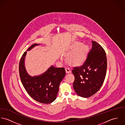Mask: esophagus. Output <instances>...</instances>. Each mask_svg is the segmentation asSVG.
<instances>
[{
	"label": "esophagus",
	"instance_id": "esophagus-1",
	"mask_svg": "<svg viewBox=\"0 0 125 125\" xmlns=\"http://www.w3.org/2000/svg\"><path fill=\"white\" fill-rule=\"evenodd\" d=\"M65 70H66V72L67 73H71V70H70L69 68H66Z\"/></svg>",
	"mask_w": 125,
	"mask_h": 125
}]
</instances>
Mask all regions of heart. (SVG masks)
I'll return each mask as SVG.
<instances>
[{
	"instance_id": "b5f03b06",
	"label": "heart",
	"mask_w": 125,
	"mask_h": 125,
	"mask_svg": "<svg viewBox=\"0 0 125 125\" xmlns=\"http://www.w3.org/2000/svg\"><path fill=\"white\" fill-rule=\"evenodd\" d=\"M77 43L72 49L68 50L69 52L73 50L68 56V60L69 62L73 65H79L83 63L86 56L87 47L85 45Z\"/></svg>"
}]
</instances>
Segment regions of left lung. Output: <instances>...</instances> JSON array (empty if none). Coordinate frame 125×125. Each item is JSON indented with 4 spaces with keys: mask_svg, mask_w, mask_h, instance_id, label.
Instances as JSON below:
<instances>
[{
    "mask_svg": "<svg viewBox=\"0 0 125 125\" xmlns=\"http://www.w3.org/2000/svg\"><path fill=\"white\" fill-rule=\"evenodd\" d=\"M92 49L83 64L73 68L75 80L73 87L76 94L88 98L97 93L101 87L106 73L107 57L103 48L92 41Z\"/></svg>",
    "mask_w": 125,
    "mask_h": 125,
    "instance_id": "left-lung-1",
    "label": "left lung"
}]
</instances>
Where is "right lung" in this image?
<instances>
[{
    "instance_id": "obj_1",
    "label": "right lung",
    "mask_w": 125,
    "mask_h": 125,
    "mask_svg": "<svg viewBox=\"0 0 125 125\" xmlns=\"http://www.w3.org/2000/svg\"><path fill=\"white\" fill-rule=\"evenodd\" d=\"M40 44H34L27 51L32 49ZM25 52L20 61L19 74L22 83L28 95L40 103L48 104L56 99L59 84L65 77L64 68H55L52 66L42 74L31 76L29 75L25 66Z\"/></svg>"
}]
</instances>
